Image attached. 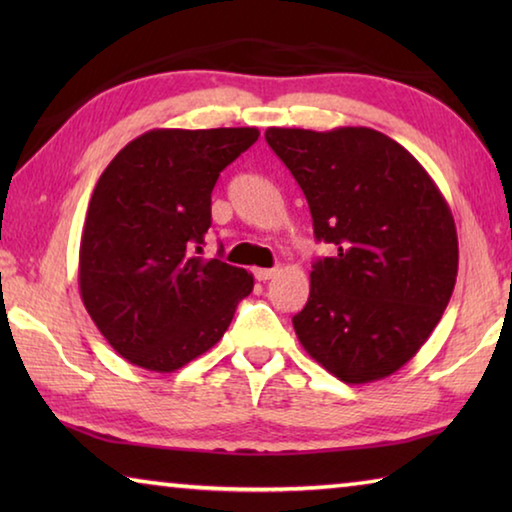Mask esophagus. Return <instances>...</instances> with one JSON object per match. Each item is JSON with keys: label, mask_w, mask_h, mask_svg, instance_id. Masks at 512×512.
I'll list each match as a JSON object with an SVG mask.
<instances>
[{"label": "esophagus", "mask_w": 512, "mask_h": 512, "mask_svg": "<svg viewBox=\"0 0 512 512\" xmlns=\"http://www.w3.org/2000/svg\"><path fill=\"white\" fill-rule=\"evenodd\" d=\"M277 273V268H253V275L257 277L259 282L271 280V277Z\"/></svg>", "instance_id": "esophagus-1"}]
</instances>
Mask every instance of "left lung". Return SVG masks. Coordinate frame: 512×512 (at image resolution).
I'll return each mask as SVG.
<instances>
[{"label":"left lung","mask_w":512,"mask_h":512,"mask_svg":"<svg viewBox=\"0 0 512 512\" xmlns=\"http://www.w3.org/2000/svg\"><path fill=\"white\" fill-rule=\"evenodd\" d=\"M266 142L309 203L318 241L293 316L298 341L345 384H368L415 357L452 298L458 237L445 196L413 155L366 126L268 128Z\"/></svg>","instance_id":"8db88e82"}]
</instances>
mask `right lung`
<instances>
[{
  "label": "right lung",
  "mask_w": 512,
  "mask_h": 512,
  "mask_svg": "<svg viewBox=\"0 0 512 512\" xmlns=\"http://www.w3.org/2000/svg\"><path fill=\"white\" fill-rule=\"evenodd\" d=\"M257 128H153L101 173L85 214L79 289L112 350L151 372L183 368L219 343L253 275L198 257L219 173Z\"/></svg>",
  "instance_id": "add662e5"
}]
</instances>
